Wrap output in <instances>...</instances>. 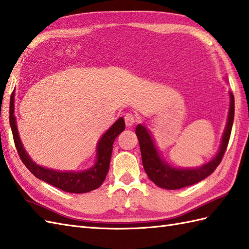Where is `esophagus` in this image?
<instances>
[{"label": "esophagus", "instance_id": "esophagus-1", "mask_svg": "<svg viewBox=\"0 0 249 249\" xmlns=\"http://www.w3.org/2000/svg\"><path fill=\"white\" fill-rule=\"evenodd\" d=\"M135 121H136L135 116L132 113H126L124 115V123L126 126H132L135 124Z\"/></svg>", "mask_w": 249, "mask_h": 249}]
</instances>
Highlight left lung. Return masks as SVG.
I'll return each mask as SVG.
<instances>
[{
  "label": "left lung",
  "instance_id": "obj_1",
  "mask_svg": "<svg viewBox=\"0 0 249 249\" xmlns=\"http://www.w3.org/2000/svg\"><path fill=\"white\" fill-rule=\"evenodd\" d=\"M234 118V97L232 92H230V108L228 115L227 125L224 132L222 143L218 153L215 156L211 161L207 164L202 165L199 168H192V169H182L171 167L170 165L165 163L161 159L157 150L156 145L152 141L151 135L149 134L148 130L139 124L136 126L135 133L137 139L140 142L141 152H142V161L143 168H145L146 174L148 175L154 184L166 190H179L182 187L190 186L198 182L206 179L208 176L211 175L213 171L222 162L224 154L227 149L231 129H232Z\"/></svg>",
  "mask_w": 249,
  "mask_h": 249
}]
</instances>
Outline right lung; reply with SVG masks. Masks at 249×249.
Listing matches in <instances>:
<instances>
[{
  "label": "right lung",
  "mask_w": 249,
  "mask_h": 249,
  "mask_svg": "<svg viewBox=\"0 0 249 249\" xmlns=\"http://www.w3.org/2000/svg\"><path fill=\"white\" fill-rule=\"evenodd\" d=\"M14 97L15 96L13 92L9 103V124L10 126H12L17 151H18L21 161L23 162L27 169L36 178L45 181L47 183L57 187V189L64 192L82 194V193H88L98 189L99 186H101L103 181L106 180V177L109 168V161L110 156H112L114 141L124 130V118H119L116 121L106 133L103 134L101 140L99 141L97 146V161L90 169L80 171V173L52 170L41 167L39 165L33 162L31 158L27 156L23 146H22L18 130H17L16 118L14 115Z\"/></svg>",
  "instance_id": "1"
}]
</instances>
